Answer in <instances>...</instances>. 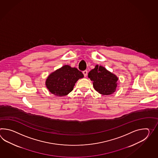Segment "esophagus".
<instances>
[{"instance_id":"obj_1","label":"esophagus","mask_w":158,"mask_h":158,"mask_svg":"<svg viewBox=\"0 0 158 158\" xmlns=\"http://www.w3.org/2000/svg\"><path fill=\"white\" fill-rule=\"evenodd\" d=\"M83 74H84V76L86 77L87 76L88 71L87 70H84L83 71Z\"/></svg>"}]
</instances>
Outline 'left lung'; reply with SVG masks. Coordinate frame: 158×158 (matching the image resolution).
<instances>
[{
	"instance_id": "obj_1",
	"label": "left lung",
	"mask_w": 158,
	"mask_h": 158,
	"mask_svg": "<svg viewBox=\"0 0 158 158\" xmlns=\"http://www.w3.org/2000/svg\"><path fill=\"white\" fill-rule=\"evenodd\" d=\"M88 77L93 81L95 90L103 95L112 94L116 91L118 77L104 67L96 65L88 73Z\"/></svg>"
}]
</instances>
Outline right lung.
<instances>
[{"label": "right lung", "instance_id": "obj_1", "mask_svg": "<svg viewBox=\"0 0 158 158\" xmlns=\"http://www.w3.org/2000/svg\"><path fill=\"white\" fill-rule=\"evenodd\" d=\"M83 77V73L77 68L64 65L49 75L46 85L52 94L63 96L72 91L78 79Z\"/></svg>", "mask_w": 158, "mask_h": 158}]
</instances>
